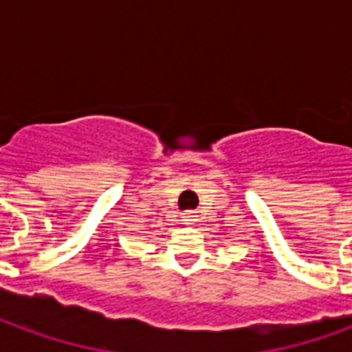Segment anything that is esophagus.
I'll return each instance as SVG.
<instances>
[{"mask_svg":"<svg viewBox=\"0 0 352 352\" xmlns=\"http://www.w3.org/2000/svg\"><path fill=\"white\" fill-rule=\"evenodd\" d=\"M183 222L184 224H192V222H196V213H194V211H186V213H183Z\"/></svg>","mask_w":352,"mask_h":352,"instance_id":"34e87169","label":"esophagus"}]
</instances>
